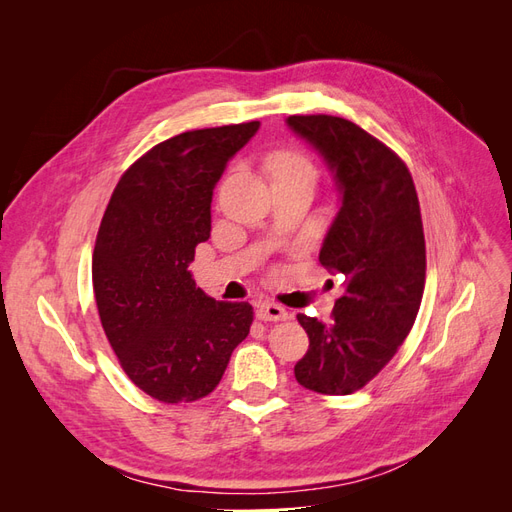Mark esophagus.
<instances>
[{
	"instance_id": "1",
	"label": "esophagus",
	"mask_w": 512,
	"mask_h": 512,
	"mask_svg": "<svg viewBox=\"0 0 512 512\" xmlns=\"http://www.w3.org/2000/svg\"><path fill=\"white\" fill-rule=\"evenodd\" d=\"M256 318L258 320H269V322H277V320H286L288 312L277 303H258L256 305Z\"/></svg>"
}]
</instances>
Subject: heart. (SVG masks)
<instances>
[{
	"mask_svg": "<svg viewBox=\"0 0 512 512\" xmlns=\"http://www.w3.org/2000/svg\"><path fill=\"white\" fill-rule=\"evenodd\" d=\"M294 170H305V173H312V168L309 164L297 156V153L292 151H282L277 153V156L271 160V173H294Z\"/></svg>",
	"mask_w": 512,
	"mask_h": 512,
	"instance_id": "obj_1",
	"label": "heart"
}]
</instances>
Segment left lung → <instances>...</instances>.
I'll list each match as a JSON object with an SVG mask.
<instances>
[{
	"instance_id": "obj_1",
	"label": "left lung",
	"mask_w": 512,
	"mask_h": 512,
	"mask_svg": "<svg viewBox=\"0 0 512 512\" xmlns=\"http://www.w3.org/2000/svg\"><path fill=\"white\" fill-rule=\"evenodd\" d=\"M286 126L333 175L339 209L320 262L344 275L333 318L299 314L309 348L294 378L322 395H350L404 344L425 288V235L408 166L356 123L333 115H292Z\"/></svg>"
}]
</instances>
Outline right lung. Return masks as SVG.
Here are the masks:
<instances>
[{"label": "right lung", "mask_w": 512, "mask_h": 512, "mask_svg": "<svg viewBox=\"0 0 512 512\" xmlns=\"http://www.w3.org/2000/svg\"><path fill=\"white\" fill-rule=\"evenodd\" d=\"M260 121L183 132L136 160L98 230L94 292L102 329L128 378L164 404L220 384L250 333V303L215 301L188 269L211 235L213 190Z\"/></svg>", "instance_id": "right-lung-1"}]
</instances>
